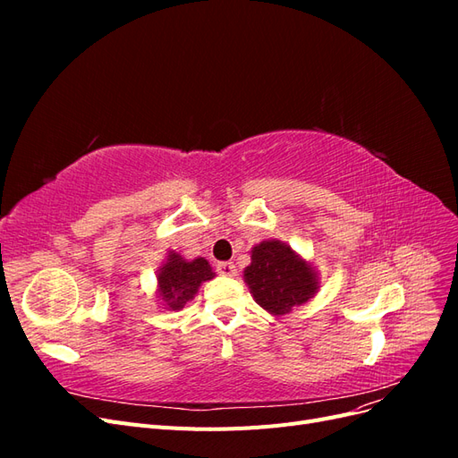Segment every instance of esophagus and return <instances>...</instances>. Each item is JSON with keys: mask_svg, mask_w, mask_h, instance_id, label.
Listing matches in <instances>:
<instances>
[{"mask_svg": "<svg viewBox=\"0 0 458 458\" xmlns=\"http://www.w3.org/2000/svg\"><path fill=\"white\" fill-rule=\"evenodd\" d=\"M217 273L224 276H234L237 275V267H234L233 261H221L217 263Z\"/></svg>", "mask_w": 458, "mask_h": 458, "instance_id": "esophagus-1", "label": "esophagus"}]
</instances>
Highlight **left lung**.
I'll list each match as a JSON object with an SVG mask.
<instances>
[{
    "instance_id": "1",
    "label": "left lung",
    "mask_w": 458,
    "mask_h": 458,
    "mask_svg": "<svg viewBox=\"0 0 458 458\" xmlns=\"http://www.w3.org/2000/svg\"><path fill=\"white\" fill-rule=\"evenodd\" d=\"M250 259L244 283L258 306L271 315L290 313L318 293V273L286 242L261 241L252 248Z\"/></svg>"
}]
</instances>
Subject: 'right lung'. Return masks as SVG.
I'll list each match as a JSON object with an SVG mask.
<instances>
[{
	"instance_id": "1",
	"label": "right lung",
	"mask_w": 458,
	"mask_h": 458,
	"mask_svg": "<svg viewBox=\"0 0 458 458\" xmlns=\"http://www.w3.org/2000/svg\"><path fill=\"white\" fill-rule=\"evenodd\" d=\"M214 276L216 273L208 259H185L182 254L170 250L168 258L157 271V298L164 310L179 311L185 308L187 301L197 296L200 284L212 281Z\"/></svg>"
}]
</instances>
